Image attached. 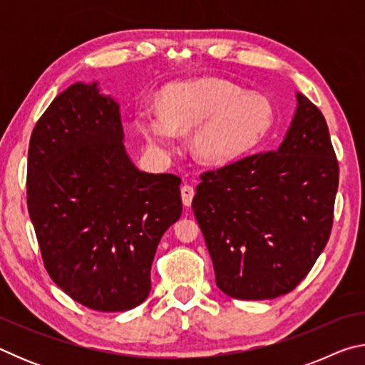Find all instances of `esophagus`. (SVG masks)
Here are the masks:
<instances>
[{"mask_svg": "<svg viewBox=\"0 0 365 365\" xmlns=\"http://www.w3.org/2000/svg\"><path fill=\"white\" fill-rule=\"evenodd\" d=\"M182 201H183V206L190 207L191 206V201H193V196H195V188L191 187V185H183L182 190Z\"/></svg>", "mask_w": 365, "mask_h": 365, "instance_id": "1", "label": "esophagus"}]
</instances>
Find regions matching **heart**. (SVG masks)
Masks as SVG:
<instances>
[{
    "label": "heart",
    "instance_id": "heart-1",
    "mask_svg": "<svg viewBox=\"0 0 365 365\" xmlns=\"http://www.w3.org/2000/svg\"><path fill=\"white\" fill-rule=\"evenodd\" d=\"M274 123V110L261 95L224 78L205 77L169 86L160 109L143 106L137 125L146 143L159 153L177 148L178 133H191L190 148L202 163L227 164L256 146Z\"/></svg>",
    "mask_w": 365,
    "mask_h": 365
}]
</instances>
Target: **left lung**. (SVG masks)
I'll return each mask as SVG.
<instances>
[{
    "instance_id": "8db88e82",
    "label": "left lung",
    "mask_w": 365,
    "mask_h": 365,
    "mask_svg": "<svg viewBox=\"0 0 365 365\" xmlns=\"http://www.w3.org/2000/svg\"><path fill=\"white\" fill-rule=\"evenodd\" d=\"M275 151L206 172L191 202L215 283L235 299H274L304 279L329 242L338 160L304 95Z\"/></svg>"
}]
</instances>
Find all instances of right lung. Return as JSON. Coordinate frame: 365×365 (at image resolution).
Here are the masks:
<instances>
[{"mask_svg":"<svg viewBox=\"0 0 365 365\" xmlns=\"http://www.w3.org/2000/svg\"><path fill=\"white\" fill-rule=\"evenodd\" d=\"M180 182L132 163L119 103L98 82L59 93L36 122L27 165L29 214L53 282L95 311L140 306L160 238L182 215Z\"/></svg>","mask_w":365,"mask_h":365,"instance_id":"add662e5","label":"right lung"}]
</instances>
